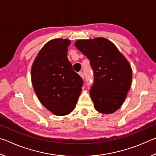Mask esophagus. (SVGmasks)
Returning <instances> with one entry per match:
<instances>
[{
    "instance_id": "34e87169",
    "label": "esophagus",
    "mask_w": 156,
    "mask_h": 156,
    "mask_svg": "<svg viewBox=\"0 0 156 156\" xmlns=\"http://www.w3.org/2000/svg\"><path fill=\"white\" fill-rule=\"evenodd\" d=\"M79 75H80V77H81L82 78L84 79V73H83V72H79Z\"/></svg>"
}]
</instances>
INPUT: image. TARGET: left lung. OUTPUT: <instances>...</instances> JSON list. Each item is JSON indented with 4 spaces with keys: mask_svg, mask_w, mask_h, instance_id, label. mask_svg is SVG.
Wrapping results in <instances>:
<instances>
[{
    "mask_svg": "<svg viewBox=\"0 0 156 156\" xmlns=\"http://www.w3.org/2000/svg\"><path fill=\"white\" fill-rule=\"evenodd\" d=\"M75 47L87 57L94 70L90 96L94 106L103 114L114 113L122 106L132 80L131 65L112 42L102 37L78 40Z\"/></svg>",
    "mask_w": 156,
    "mask_h": 156,
    "instance_id": "8db88e82",
    "label": "left lung"
}]
</instances>
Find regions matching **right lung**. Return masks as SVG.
<instances>
[{
    "label": "right lung",
    "mask_w": 156,
    "mask_h": 156,
    "mask_svg": "<svg viewBox=\"0 0 156 156\" xmlns=\"http://www.w3.org/2000/svg\"><path fill=\"white\" fill-rule=\"evenodd\" d=\"M70 40L52 39L38 52L31 70L34 90L41 103L54 115L69 114L80 96L83 79L67 58Z\"/></svg>",
    "instance_id": "add662e5"
}]
</instances>
